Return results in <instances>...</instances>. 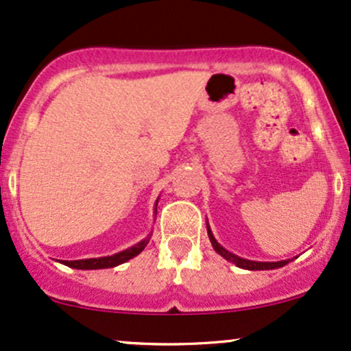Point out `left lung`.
I'll return each mask as SVG.
<instances>
[{
	"label": "left lung",
	"mask_w": 351,
	"mask_h": 351,
	"mask_svg": "<svg viewBox=\"0 0 351 351\" xmlns=\"http://www.w3.org/2000/svg\"><path fill=\"white\" fill-rule=\"evenodd\" d=\"M208 236H209V241H211L213 247H215V251L217 254H221L224 259H228L229 263L236 264L237 267L241 269H247V271H265V269H279V267H284L285 264H289V261H280V263H256V261L243 259V257H237L234 254L228 252L223 245L217 244L215 236H213V232L209 231V228H208Z\"/></svg>",
	"instance_id": "obj_1"
}]
</instances>
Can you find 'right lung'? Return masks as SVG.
Returning <instances> with one entry per match:
<instances>
[{"label":"right lung","instance_id":"add662e5","mask_svg":"<svg viewBox=\"0 0 351 351\" xmlns=\"http://www.w3.org/2000/svg\"><path fill=\"white\" fill-rule=\"evenodd\" d=\"M150 239H145L142 243H138L134 247L125 249V251L114 254V256L108 257H99V259H80V261H62V264L69 265V267L74 269H108L115 267V265L127 263L128 259L135 257L136 254H140L145 249V245L148 244Z\"/></svg>","mask_w":351,"mask_h":351}]
</instances>
